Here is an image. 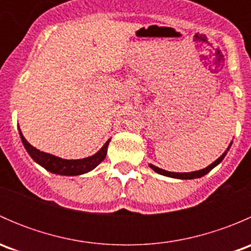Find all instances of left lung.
Segmentation results:
<instances>
[{"label": "left lung", "instance_id": "left-lung-1", "mask_svg": "<svg viewBox=\"0 0 251 251\" xmlns=\"http://www.w3.org/2000/svg\"><path fill=\"white\" fill-rule=\"evenodd\" d=\"M229 147H231V146H229ZM229 147H228V149H229ZM225 156H226V151H225V153L222 154V155L220 156V158L217 159L216 161H214V163H212L211 165H209V166H207V168L203 169V170L193 171V173H181V174H179V173H170V171H165V170H163V169L156 168V166L151 165V164L149 166H151V168L153 169V170L155 171V173H158V174H160V175H164V176H169V177H174V178H181V179H192V178H199V177L204 176V175H206L207 173H210V171H211L212 169L215 168V166L219 165V164L221 163L222 160H224Z\"/></svg>", "mask_w": 251, "mask_h": 251}]
</instances>
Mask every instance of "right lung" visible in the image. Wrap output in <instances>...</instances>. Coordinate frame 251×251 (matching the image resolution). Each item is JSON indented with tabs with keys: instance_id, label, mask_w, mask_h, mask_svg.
Returning <instances> with one entry per match:
<instances>
[{
	"instance_id": "add662e5",
	"label": "right lung",
	"mask_w": 251,
	"mask_h": 251,
	"mask_svg": "<svg viewBox=\"0 0 251 251\" xmlns=\"http://www.w3.org/2000/svg\"><path fill=\"white\" fill-rule=\"evenodd\" d=\"M19 135L22 138L23 144H24L25 149L27 153L30 154L32 159L36 161L37 164L46 169L47 171L57 175H65V176H76V175L86 174L88 171L93 170L97 165H100L103 160H104L105 155H107V149L109 141L98 151L95 155L88 156L85 159H78V160H67V159H60L58 156L50 155V154L44 153L32 147L23 136L22 131L19 128Z\"/></svg>"
}]
</instances>
